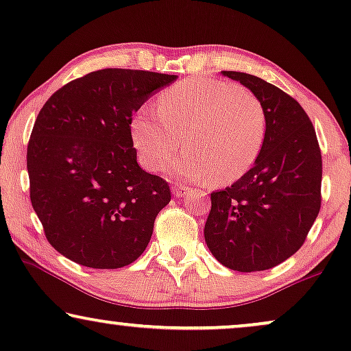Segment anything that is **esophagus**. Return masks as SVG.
<instances>
[{
  "mask_svg": "<svg viewBox=\"0 0 351 351\" xmlns=\"http://www.w3.org/2000/svg\"><path fill=\"white\" fill-rule=\"evenodd\" d=\"M190 186H185V185H176V186H172V193H174L176 196H186L190 193Z\"/></svg>",
  "mask_w": 351,
  "mask_h": 351,
  "instance_id": "obj_1",
  "label": "esophagus"
}]
</instances>
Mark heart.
<instances>
[{"instance_id":"1","label":"heart","mask_w":351,"mask_h":351,"mask_svg":"<svg viewBox=\"0 0 351 351\" xmlns=\"http://www.w3.org/2000/svg\"><path fill=\"white\" fill-rule=\"evenodd\" d=\"M156 110L143 108L132 121L134 143L152 171L166 169L185 137L189 153L174 162V174L228 184L251 169L265 141L262 100L228 81L182 80L158 95Z\"/></svg>"}]
</instances>
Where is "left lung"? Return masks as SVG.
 <instances>
[{
    "label": "left lung",
    "mask_w": 351,
    "mask_h": 351,
    "mask_svg": "<svg viewBox=\"0 0 351 351\" xmlns=\"http://www.w3.org/2000/svg\"><path fill=\"white\" fill-rule=\"evenodd\" d=\"M222 73L262 100L267 132L251 169L232 186L210 193L204 239L227 268L262 271L299 251L318 217L321 148L308 114L294 97L258 76Z\"/></svg>",
    "instance_id": "obj_1"
}]
</instances>
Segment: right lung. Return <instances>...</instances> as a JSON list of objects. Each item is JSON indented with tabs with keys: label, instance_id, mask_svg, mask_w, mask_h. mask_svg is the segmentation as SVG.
Listing matches in <instances>:
<instances>
[{
	"label": "right lung",
	"instance_id": "right-lung-1",
	"mask_svg": "<svg viewBox=\"0 0 351 351\" xmlns=\"http://www.w3.org/2000/svg\"><path fill=\"white\" fill-rule=\"evenodd\" d=\"M176 75L104 69L56 90L27 147L30 199L46 239L90 268H121L142 256L169 184L137 165L132 114Z\"/></svg>",
	"mask_w": 351,
	"mask_h": 351
}]
</instances>
